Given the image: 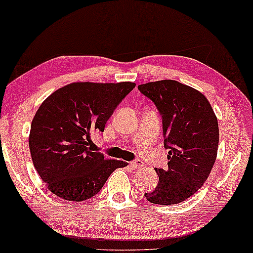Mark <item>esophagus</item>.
Listing matches in <instances>:
<instances>
[{
    "instance_id": "1",
    "label": "esophagus",
    "mask_w": 253,
    "mask_h": 253,
    "mask_svg": "<svg viewBox=\"0 0 253 253\" xmlns=\"http://www.w3.org/2000/svg\"><path fill=\"white\" fill-rule=\"evenodd\" d=\"M130 166L134 169H140L143 167V164H142V162H140V160H134V162L130 163Z\"/></svg>"
}]
</instances>
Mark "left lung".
Instances as JSON below:
<instances>
[{"label":"left lung","mask_w":253,"mask_h":253,"mask_svg":"<svg viewBox=\"0 0 253 253\" xmlns=\"http://www.w3.org/2000/svg\"><path fill=\"white\" fill-rule=\"evenodd\" d=\"M138 89L162 115L164 146L169 149V169H156L158 186L145 198L156 205H176L211 174L217 156V119L205 95L175 80L139 84Z\"/></svg>","instance_id":"8db88e82"}]
</instances>
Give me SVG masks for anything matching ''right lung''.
Returning a JSON list of instances; mask_svg holds the SVG:
<instances>
[{
    "mask_svg": "<svg viewBox=\"0 0 253 253\" xmlns=\"http://www.w3.org/2000/svg\"><path fill=\"white\" fill-rule=\"evenodd\" d=\"M136 84L74 83L52 93L31 123L32 163L50 192L68 201H84L101 191L122 160H107L91 149L90 133L107 121Z\"/></svg>",
    "mask_w": 253,
    "mask_h": 253,
    "instance_id": "right-lung-1",
    "label": "right lung"
}]
</instances>
